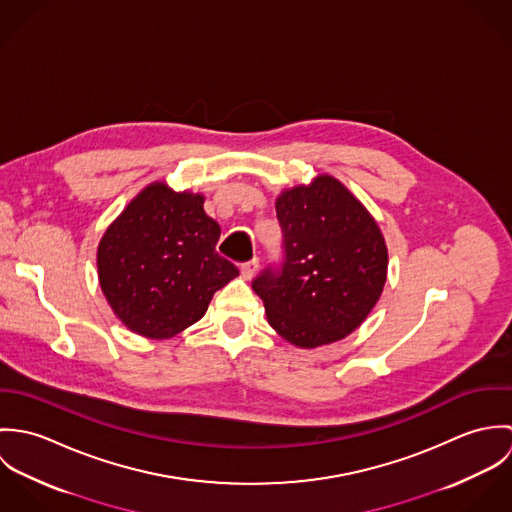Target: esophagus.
<instances>
[{
    "label": "esophagus",
    "instance_id": "34e87169",
    "mask_svg": "<svg viewBox=\"0 0 512 512\" xmlns=\"http://www.w3.org/2000/svg\"><path fill=\"white\" fill-rule=\"evenodd\" d=\"M256 270H258V258H254V260H250V262H244V264L240 266V276H242L244 280H252L254 274H256Z\"/></svg>",
    "mask_w": 512,
    "mask_h": 512
}]
</instances>
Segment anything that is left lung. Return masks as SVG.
<instances>
[{"label": "left lung", "mask_w": 512, "mask_h": 512, "mask_svg": "<svg viewBox=\"0 0 512 512\" xmlns=\"http://www.w3.org/2000/svg\"><path fill=\"white\" fill-rule=\"evenodd\" d=\"M286 262L252 282L272 329L299 349L351 335L380 299L388 248L365 205L333 175L276 199Z\"/></svg>", "instance_id": "1"}]
</instances>
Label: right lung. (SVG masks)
I'll use <instances>...</instances> for the list:
<instances>
[{
	"instance_id": "1",
	"label": "right lung",
	"mask_w": 512,
	"mask_h": 512,
	"mask_svg": "<svg viewBox=\"0 0 512 512\" xmlns=\"http://www.w3.org/2000/svg\"><path fill=\"white\" fill-rule=\"evenodd\" d=\"M205 197L153 181L98 242L96 266L114 315L136 335L169 339L197 323L213 295L238 276L217 254L220 226Z\"/></svg>"
}]
</instances>
